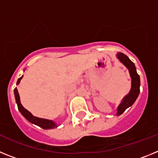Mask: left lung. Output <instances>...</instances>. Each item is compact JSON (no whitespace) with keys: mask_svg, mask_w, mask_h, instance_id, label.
I'll list each match as a JSON object with an SVG mask.
<instances>
[{"mask_svg":"<svg viewBox=\"0 0 158 158\" xmlns=\"http://www.w3.org/2000/svg\"><path fill=\"white\" fill-rule=\"evenodd\" d=\"M117 58L127 67L129 70L130 76L131 77V89L129 93L122 100L119 105L117 107V115H120L125 111L127 108L131 107L137 100L140 93V77L136 71V68L133 62L123 53H118Z\"/></svg>","mask_w":158,"mask_h":158,"instance_id":"obj_1","label":"left lung"}]
</instances>
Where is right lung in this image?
Returning <instances> with one entry per match:
<instances>
[{"label":"right lung","mask_w":158,"mask_h":158,"mask_svg":"<svg viewBox=\"0 0 158 158\" xmlns=\"http://www.w3.org/2000/svg\"><path fill=\"white\" fill-rule=\"evenodd\" d=\"M22 77H23V76L18 79L17 82H16V85H19V82H20V80L22 79ZM14 95H15V99H16V102L18 106V109H19V111H20V113L23 115V116L26 119H27L29 122L33 124H35V125L40 127L43 128V129H46V130L53 129V128L58 127V125H57L54 121L49 120V119H46V118H38V117L34 116V115H32L30 111H27V109H25L24 107L22 106L21 103H20L19 95L16 88L14 89Z\"/></svg>","instance_id":"obj_1"}]
</instances>
